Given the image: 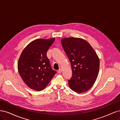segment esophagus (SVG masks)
<instances>
[{
	"instance_id": "1",
	"label": "esophagus",
	"mask_w": 120,
	"mask_h": 120,
	"mask_svg": "<svg viewBox=\"0 0 120 120\" xmlns=\"http://www.w3.org/2000/svg\"><path fill=\"white\" fill-rule=\"evenodd\" d=\"M62 71V69H59L58 70V73H61Z\"/></svg>"
}]
</instances>
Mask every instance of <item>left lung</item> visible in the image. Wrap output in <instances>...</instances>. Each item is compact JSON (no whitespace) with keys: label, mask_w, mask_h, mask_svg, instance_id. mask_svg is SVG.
<instances>
[{"label":"left lung","mask_w":120,"mask_h":120,"mask_svg":"<svg viewBox=\"0 0 120 120\" xmlns=\"http://www.w3.org/2000/svg\"><path fill=\"white\" fill-rule=\"evenodd\" d=\"M61 42L71 65L72 76L68 80L69 87L77 93L89 90L99 71L100 61L95 50L82 38H64Z\"/></svg>","instance_id":"1"}]
</instances>
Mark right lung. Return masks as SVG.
Returning a JSON list of instances; mask_svg holds the SVG:
<instances>
[{"instance_id":"add662e5","label":"right lung","mask_w":120,"mask_h":120,"mask_svg":"<svg viewBox=\"0 0 120 120\" xmlns=\"http://www.w3.org/2000/svg\"><path fill=\"white\" fill-rule=\"evenodd\" d=\"M55 39L35 40L24 49L19 57V75L26 85L33 90L44 89L56 73L47 56V52Z\"/></svg>"}]
</instances>
